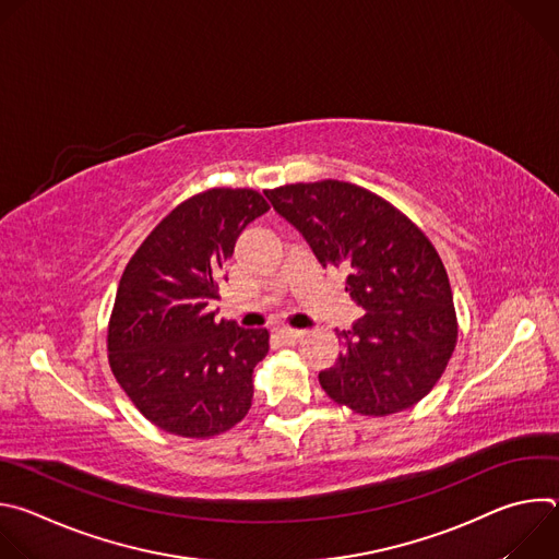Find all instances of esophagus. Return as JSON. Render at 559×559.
<instances>
[{
	"label": "esophagus",
	"mask_w": 559,
	"mask_h": 559,
	"mask_svg": "<svg viewBox=\"0 0 559 559\" xmlns=\"http://www.w3.org/2000/svg\"><path fill=\"white\" fill-rule=\"evenodd\" d=\"M302 334L305 332H300V330H281L278 338H281L283 345H296L302 338Z\"/></svg>",
	"instance_id": "obj_1"
}]
</instances>
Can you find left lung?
Here are the masks:
<instances>
[{
    "label": "left lung",
    "mask_w": 559,
    "mask_h": 559,
    "mask_svg": "<svg viewBox=\"0 0 559 559\" xmlns=\"http://www.w3.org/2000/svg\"><path fill=\"white\" fill-rule=\"evenodd\" d=\"M318 263L347 272L365 316L343 332L336 365L318 373L334 403L360 416L418 405L457 343L449 276L427 234L386 199L336 179L265 190Z\"/></svg>",
    "instance_id": "left-lung-1"
}]
</instances>
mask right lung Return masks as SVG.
I'll return each mask as SVG.
<instances>
[{"label":"right lung","instance_id":"add662e5","mask_svg":"<svg viewBox=\"0 0 559 559\" xmlns=\"http://www.w3.org/2000/svg\"><path fill=\"white\" fill-rule=\"evenodd\" d=\"M270 210L250 188L179 203L128 261L108 323V362L154 427L205 440L241 423L270 332L214 321L210 305L238 234Z\"/></svg>","mask_w":559,"mask_h":559}]
</instances>
